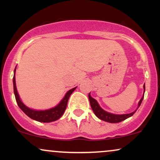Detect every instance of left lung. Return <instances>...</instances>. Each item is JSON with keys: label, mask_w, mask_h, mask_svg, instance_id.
I'll use <instances>...</instances> for the list:
<instances>
[{"label": "left lung", "mask_w": 160, "mask_h": 160, "mask_svg": "<svg viewBox=\"0 0 160 160\" xmlns=\"http://www.w3.org/2000/svg\"><path fill=\"white\" fill-rule=\"evenodd\" d=\"M144 89L145 90L144 85ZM143 98H144V95H143L142 98H141L140 102H139L138 103V108H139V106L141 105ZM89 102H90L91 108L92 109L93 112H94L95 116L98 117L100 120L105 121V122H111V123H116V122H122V121L126 120V119L128 118V117H132V116L135 113V111H135L131 113H127V114H122V115L113 114V113H108V112H106L105 111H104L103 109H102L100 106L98 105V102H96V100L93 98H92L90 93H89Z\"/></svg>", "instance_id": "obj_1"}]
</instances>
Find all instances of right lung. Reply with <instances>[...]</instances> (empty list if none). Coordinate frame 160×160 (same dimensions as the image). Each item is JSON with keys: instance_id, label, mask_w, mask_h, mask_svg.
I'll list each match as a JSON object with an SVG mask.
<instances>
[{"instance_id": "add662e5", "label": "right lung", "mask_w": 160, "mask_h": 160, "mask_svg": "<svg viewBox=\"0 0 160 160\" xmlns=\"http://www.w3.org/2000/svg\"><path fill=\"white\" fill-rule=\"evenodd\" d=\"M15 71L16 68L14 70V72H15ZM12 81H13L14 94H15L16 102H17L19 107L21 108L22 111L28 117L33 119V120L41 122H50L58 120V119L63 115L64 112L65 111L70 95H71V93H72L75 90V89H76V87L73 88L71 90L68 92L65 95V97L63 98V99L61 101V102L55 108H51V109L49 110H46V111H34V110H32L30 109V108L26 107V106L21 102V100H20L16 86L15 74H14L13 76V80H12Z\"/></svg>"}]
</instances>
